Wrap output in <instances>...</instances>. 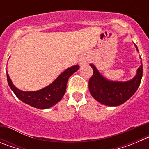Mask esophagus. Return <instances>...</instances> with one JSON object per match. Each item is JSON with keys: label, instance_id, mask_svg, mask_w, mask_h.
<instances>
[{"label": "esophagus", "instance_id": "1", "mask_svg": "<svg viewBox=\"0 0 149 149\" xmlns=\"http://www.w3.org/2000/svg\"><path fill=\"white\" fill-rule=\"evenodd\" d=\"M86 63V60H85V59H81V60H80V64H81V65H84Z\"/></svg>", "mask_w": 149, "mask_h": 149}]
</instances>
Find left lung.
I'll return each instance as SVG.
<instances>
[{
	"label": "left lung",
	"instance_id": "obj_1",
	"mask_svg": "<svg viewBox=\"0 0 149 149\" xmlns=\"http://www.w3.org/2000/svg\"><path fill=\"white\" fill-rule=\"evenodd\" d=\"M137 52L138 48L134 44ZM141 59V57H140ZM136 70V75L129 81H114L104 77L95 65L89 64L93 69V75L89 81V89L93 98L101 104L107 106H119L127 101L136 93L143 77V64Z\"/></svg>",
	"mask_w": 149,
	"mask_h": 149
}]
</instances>
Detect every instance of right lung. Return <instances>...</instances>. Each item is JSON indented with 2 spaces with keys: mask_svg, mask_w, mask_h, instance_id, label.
<instances>
[{
  "mask_svg": "<svg viewBox=\"0 0 149 149\" xmlns=\"http://www.w3.org/2000/svg\"><path fill=\"white\" fill-rule=\"evenodd\" d=\"M80 66L73 65L65 69L48 86L36 91H22L13 84L10 75L6 72L7 82L10 89L17 98L24 103L38 109H48L57 104L63 98L66 91L68 80L77 72Z\"/></svg>",
  "mask_w": 149,
  "mask_h": 149,
  "instance_id": "right-lung-1",
  "label": "right lung"
}]
</instances>
